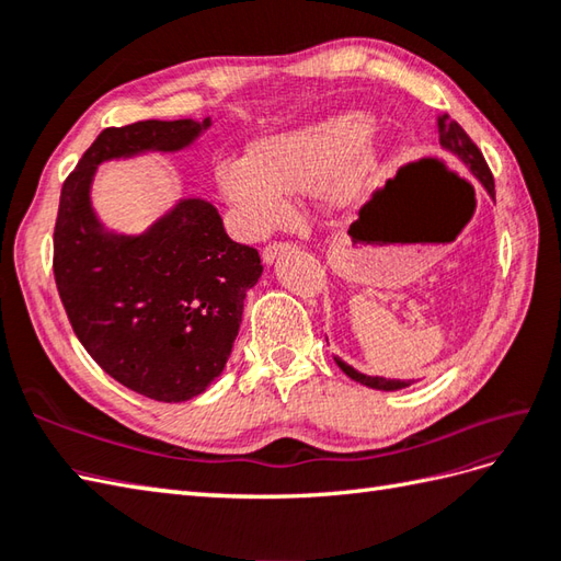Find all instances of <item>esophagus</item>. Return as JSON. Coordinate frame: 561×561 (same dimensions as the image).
<instances>
[{"label": "esophagus", "instance_id": "obj_1", "mask_svg": "<svg viewBox=\"0 0 561 561\" xmlns=\"http://www.w3.org/2000/svg\"><path fill=\"white\" fill-rule=\"evenodd\" d=\"M289 248H291L289 243H270L265 250H262V262H265V265H272V262L287 253Z\"/></svg>", "mask_w": 561, "mask_h": 561}]
</instances>
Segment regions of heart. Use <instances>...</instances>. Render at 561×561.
<instances>
[{"mask_svg": "<svg viewBox=\"0 0 561 561\" xmlns=\"http://www.w3.org/2000/svg\"><path fill=\"white\" fill-rule=\"evenodd\" d=\"M371 117L347 111L253 141L245 157L219 163L224 199L250 233H267L289 209L287 193L311 190L328 209H347L371 193L386 153Z\"/></svg>", "mask_w": 561, "mask_h": 561, "instance_id": "b5f03b06", "label": "heart"}]
</instances>
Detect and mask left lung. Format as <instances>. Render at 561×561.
<instances>
[{"label":"left lung","mask_w":561,"mask_h":561,"mask_svg":"<svg viewBox=\"0 0 561 561\" xmlns=\"http://www.w3.org/2000/svg\"><path fill=\"white\" fill-rule=\"evenodd\" d=\"M436 127H438V141H440V149H446L448 153H453L465 169H468L472 173L474 181H478L484 190L486 195H490L494 199V178H492V171L490 165H486L482 151L474 147V141L465 135V129L456 123L450 121L448 115H438L436 117ZM337 366L342 368L344 374H347L352 380H356V383H362L366 388H374V390H402L412 386V380H396V378H383V376H366L362 371H356L354 366H350L347 362H342L340 356H335Z\"/></svg>","instance_id":"obj_1"}]
</instances>
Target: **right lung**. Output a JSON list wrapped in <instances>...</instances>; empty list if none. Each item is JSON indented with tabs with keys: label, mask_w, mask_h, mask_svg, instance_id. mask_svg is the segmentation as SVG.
<instances>
[{
	"label": "right lung",
	"mask_w": 561,
	"mask_h": 561,
	"mask_svg": "<svg viewBox=\"0 0 561 561\" xmlns=\"http://www.w3.org/2000/svg\"><path fill=\"white\" fill-rule=\"evenodd\" d=\"M209 127L183 117L103 129L59 195L55 282L69 323L105 374L159 402L193 400L221 376L260 255L202 197L175 199L139 233L113 231L91 187L101 163L178 153Z\"/></svg>",
	"instance_id": "1"
}]
</instances>
